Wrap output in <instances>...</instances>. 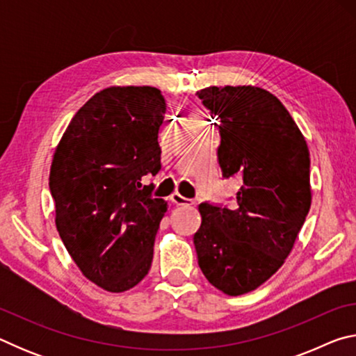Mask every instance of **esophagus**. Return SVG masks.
<instances>
[{
	"label": "esophagus",
	"mask_w": 356,
	"mask_h": 356,
	"mask_svg": "<svg viewBox=\"0 0 356 356\" xmlns=\"http://www.w3.org/2000/svg\"><path fill=\"white\" fill-rule=\"evenodd\" d=\"M171 202L176 204V206H193V204H195V201L188 200V197H184L180 193H172Z\"/></svg>",
	"instance_id": "obj_1"
}]
</instances>
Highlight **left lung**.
<instances>
[{
    "label": "left lung",
    "instance_id": "left-lung-1",
    "mask_svg": "<svg viewBox=\"0 0 356 356\" xmlns=\"http://www.w3.org/2000/svg\"><path fill=\"white\" fill-rule=\"evenodd\" d=\"M197 97L218 119L222 177H240L234 206L202 202L193 237L212 286L232 297L278 272L311 207L309 149L284 105L256 86H210Z\"/></svg>",
    "mask_w": 356,
    "mask_h": 356
}]
</instances>
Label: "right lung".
I'll list each match as a JSON object with an SVG mask.
<instances>
[{"label": "right lung", "mask_w": 356, "mask_h": 356, "mask_svg": "<svg viewBox=\"0 0 356 356\" xmlns=\"http://www.w3.org/2000/svg\"><path fill=\"white\" fill-rule=\"evenodd\" d=\"M165 113L156 88H106L76 111L53 155L59 237L81 273L108 292L135 287L152 264L168 204L141 179L161 168Z\"/></svg>", "instance_id": "obj_1"}]
</instances>
